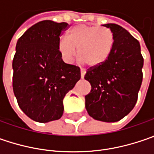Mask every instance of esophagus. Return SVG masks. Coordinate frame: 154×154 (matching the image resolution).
Wrapping results in <instances>:
<instances>
[{
	"label": "esophagus",
	"instance_id": "1",
	"mask_svg": "<svg viewBox=\"0 0 154 154\" xmlns=\"http://www.w3.org/2000/svg\"><path fill=\"white\" fill-rule=\"evenodd\" d=\"M85 74H86V71H85L84 69H80V76H81V79H83V78H84Z\"/></svg>",
	"mask_w": 154,
	"mask_h": 154
}]
</instances>
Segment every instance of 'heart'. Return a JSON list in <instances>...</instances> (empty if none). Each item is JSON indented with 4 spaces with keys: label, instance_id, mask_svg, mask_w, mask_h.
Wrapping results in <instances>:
<instances>
[{
    "label": "heart",
    "instance_id": "heart-1",
    "mask_svg": "<svg viewBox=\"0 0 154 154\" xmlns=\"http://www.w3.org/2000/svg\"><path fill=\"white\" fill-rule=\"evenodd\" d=\"M115 45L113 32L106 27L79 25L70 29L67 38H62L58 50L64 61L70 62L77 56L89 68H97L108 60Z\"/></svg>",
    "mask_w": 154,
    "mask_h": 154
}]
</instances>
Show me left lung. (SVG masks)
Listing matches in <instances>:
<instances>
[{
    "label": "left lung",
    "mask_w": 154,
    "mask_h": 154,
    "mask_svg": "<svg viewBox=\"0 0 154 154\" xmlns=\"http://www.w3.org/2000/svg\"><path fill=\"white\" fill-rule=\"evenodd\" d=\"M115 36V45L108 60L86 75L92 86L85 96L86 109L98 121L115 122L134 107L142 82L143 57L139 41L116 24H105Z\"/></svg>",
    "instance_id": "8db88e82"
}]
</instances>
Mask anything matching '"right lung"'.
Here are the masks:
<instances>
[{
    "label": "right lung",
    "mask_w": 154,
    "mask_h": 154,
    "mask_svg": "<svg viewBox=\"0 0 154 154\" xmlns=\"http://www.w3.org/2000/svg\"><path fill=\"white\" fill-rule=\"evenodd\" d=\"M68 23L43 20L19 38L13 60V89L26 115L38 122L58 120L63 98L80 79L79 67L62 61L60 36Z\"/></svg>",
    "instance_id": "right-lung-1"
}]
</instances>
